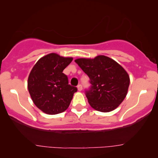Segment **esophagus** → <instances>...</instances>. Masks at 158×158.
<instances>
[{
    "mask_svg": "<svg viewBox=\"0 0 158 158\" xmlns=\"http://www.w3.org/2000/svg\"><path fill=\"white\" fill-rule=\"evenodd\" d=\"M77 89H78V90H79V91H81V90H82V86H81V85H79L77 86Z\"/></svg>",
    "mask_w": 158,
    "mask_h": 158,
    "instance_id": "obj_1",
    "label": "esophagus"
}]
</instances>
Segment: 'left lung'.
I'll return each instance as SVG.
<instances>
[{
	"label": "left lung",
	"mask_w": 158,
	"mask_h": 158,
	"mask_svg": "<svg viewBox=\"0 0 158 158\" xmlns=\"http://www.w3.org/2000/svg\"><path fill=\"white\" fill-rule=\"evenodd\" d=\"M75 62L90 78L91 87L86 96L91 107L102 113L116 109L126 97L130 82L124 68L104 55L77 59Z\"/></svg>",
	"instance_id": "obj_1"
}]
</instances>
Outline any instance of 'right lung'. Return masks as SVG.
<instances>
[{
  "label": "right lung",
  "mask_w": 158,
  "mask_h": 158,
  "mask_svg": "<svg viewBox=\"0 0 158 158\" xmlns=\"http://www.w3.org/2000/svg\"><path fill=\"white\" fill-rule=\"evenodd\" d=\"M73 60L56 53L45 55L37 61L28 78V90L34 104L43 113L56 115L69 107L76 87L68 85L63 70Z\"/></svg>",
  "instance_id": "add662e5"
}]
</instances>
